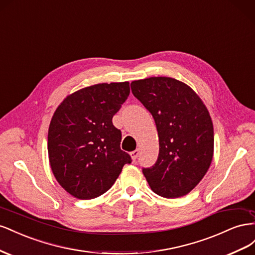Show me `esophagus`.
<instances>
[{"mask_svg":"<svg viewBox=\"0 0 255 255\" xmlns=\"http://www.w3.org/2000/svg\"><path fill=\"white\" fill-rule=\"evenodd\" d=\"M130 155H131V158H132L133 161H135V160L137 159V157H139V155H140V150L139 149H135V150L130 152Z\"/></svg>","mask_w":255,"mask_h":255,"instance_id":"34e87169","label":"esophagus"}]
</instances>
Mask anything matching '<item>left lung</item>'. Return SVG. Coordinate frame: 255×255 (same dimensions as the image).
I'll use <instances>...</instances> for the list:
<instances>
[{
    "mask_svg": "<svg viewBox=\"0 0 255 255\" xmlns=\"http://www.w3.org/2000/svg\"><path fill=\"white\" fill-rule=\"evenodd\" d=\"M130 85L154 118L159 136L157 161L142 169L149 187L166 199L188 194L213 160L214 127L206 107L176 79L151 77Z\"/></svg>",
    "mask_w": 255,
    "mask_h": 255,
    "instance_id": "obj_1",
    "label": "left lung"
}]
</instances>
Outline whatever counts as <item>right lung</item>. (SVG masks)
Masks as SVG:
<instances>
[{"instance_id": "obj_1", "label": "right lung", "mask_w": 255, "mask_h": 255, "mask_svg": "<svg viewBox=\"0 0 255 255\" xmlns=\"http://www.w3.org/2000/svg\"><path fill=\"white\" fill-rule=\"evenodd\" d=\"M130 93L128 82L101 83L65 98L48 132L50 165L59 184L80 200L104 194L115 183L128 152L112 119Z\"/></svg>"}]
</instances>
